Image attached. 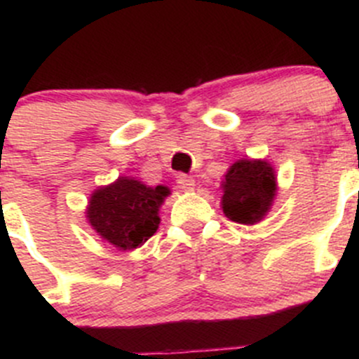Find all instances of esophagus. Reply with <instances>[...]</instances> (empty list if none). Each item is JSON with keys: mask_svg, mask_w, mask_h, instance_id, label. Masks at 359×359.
I'll return each mask as SVG.
<instances>
[{"mask_svg": "<svg viewBox=\"0 0 359 359\" xmlns=\"http://www.w3.org/2000/svg\"><path fill=\"white\" fill-rule=\"evenodd\" d=\"M175 179H177V186H179L180 189H184V191L194 189V179H193V177L186 175V173H179Z\"/></svg>", "mask_w": 359, "mask_h": 359, "instance_id": "1", "label": "esophagus"}]
</instances>
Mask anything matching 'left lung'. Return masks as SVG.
Returning a JSON list of instances; mask_svg holds the SVG:
<instances>
[{"label":"left lung","mask_w":359,"mask_h":359,"mask_svg":"<svg viewBox=\"0 0 359 359\" xmlns=\"http://www.w3.org/2000/svg\"><path fill=\"white\" fill-rule=\"evenodd\" d=\"M276 193V177L266 161L240 159L226 173L222 210L238 224H255L262 219Z\"/></svg>","instance_id":"left-lung-1"}]
</instances>
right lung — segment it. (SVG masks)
I'll use <instances>...</instances> for the list:
<instances>
[{"label":"right lung","instance_id":"1","mask_svg":"<svg viewBox=\"0 0 359 359\" xmlns=\"http://www.w3.org/2000/svg\"><path fill=\"white\" fill-rule=\"evenodd\" d=\"M170 191L147 187L139 180L121 179L93 193L88 220L93 229L114 247L132 250L149 240L158 229V210Z\"/></svg>","mask_w":359,"mask_h":359}]
</instances>
